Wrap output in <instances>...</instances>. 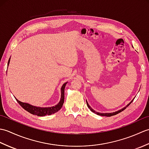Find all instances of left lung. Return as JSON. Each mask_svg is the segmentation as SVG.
Instances as JSON below:
<instances>
[{"label": "left lung", "instance_id": "8db88e82", "mask_svg": "<svg viewBox=\"0 0 149 149\" xmlns=\"http://www.w3.org/2000/svg\"><path fill=\"white\" fill-rule=\"evenodd\" d=\"M132 101H133V100H132L131 102L129 103L128 105L127 106H125V107H123V109H120V110H119V111H116V112H114V113H98V112H96V111H95L91 108V107L89 106V104H88V103L87 102V101H86V104H87V106H88V108H89L91 111H92L93 113H96L97 115H100V116H113V115H117V114L118 113H120V112H122V111H123L124 110L126 107H127V106H129V105H130V104H131V102H132Z\"/></svg>", "mask_w": 149, "mask_h": 149}]
</instances>
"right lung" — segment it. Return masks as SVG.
<instances>
[{
	"label": "right lung",
	"instance_id": "1",
	"mask_svg": "<svg viewBox=\"0 0 149 149\" xmlns=\"http://www.w3.org/2000/svg\"><path fill=\"white\" fill-rule=\"evenodd\" d=\"M9 61H10V58H9L8 61V64ZM67 83H65L61 87V100H60L59 102L57 104L56 106L50 107H36L31 106L29 104L27 103H24L18 100L17 99V101L18 103L20 104V105L23 107V108L26 110L29 113L33 114V115H35L37 116H43L45 115H50L52 114H54L58 111L59 110L61 109L62 107L63 103H64V99H65V88L66 84Z\"/></svg>",
	"mask_w": 149,
	"mask_h": 149
}]
</instances>
